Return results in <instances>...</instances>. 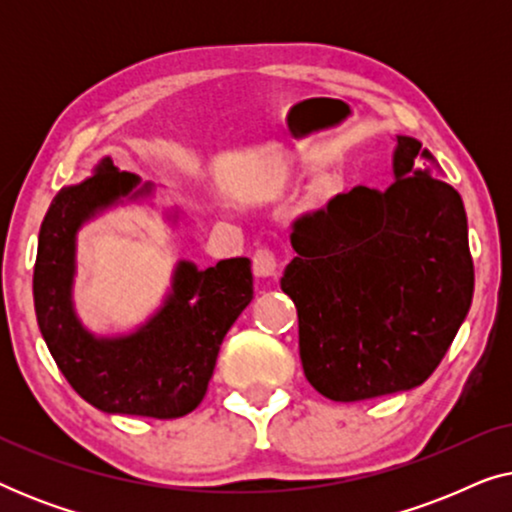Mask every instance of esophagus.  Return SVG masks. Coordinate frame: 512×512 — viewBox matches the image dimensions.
Returning a JSON list of instances; mask_svg holds the SVG:
<instances>
[{
	"instance_id": "esophagus-1",
	"label": "esophagus",
	"mask_w": 512,
	"mask_h": 512,
	"mask_svg": "<svg viewBox=\"0 0 512 512\" xmlns=\"http://www.w3.org/2000/svg\"><path fill=\"white\" fill-rule=\"evenodd\" d=\"M251 261H254V272H256L258 277L275 275L277 256H275V251H272L270 247H258L254 251V256H251Z\"/></svg>"
}]
</instances>
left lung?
Here are the masks:
<instances>
[{
    "mask_svg": "<svg viewBox=\"0 0 512 512\" xmlns=\"http://www.w3.org/2000/svg\"><path fill=\"white\" fill-rule=\"evenodd\" d=\"M396 181L354 186L291 223L282 291L298 310L307 382L338 403L426 382L473 300L461 195L417 139L398 137Z\"/></svg>",
    "mask_w": 512,
    "mask_h": 512,
    "instance_id": "left-lung-1",
    "label": "left lung"
}]
</instances>
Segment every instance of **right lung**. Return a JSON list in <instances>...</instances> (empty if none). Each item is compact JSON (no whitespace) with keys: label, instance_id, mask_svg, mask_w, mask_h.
Masks as SVG:
<instances>
[{"label":"right lung","instance_id":"1","mask_svg":"<svg viewBox=\"0 0 512 512\" xmlns=\"http://www.w3.org/2000/svg\"><path fill=\"white\" fill-rule=\"evenodd\" d=\"M135 184L137 177L104 158L83 184L60 188L39 230L34 312L48 352L83 401L116 415L174 419L205 398L221 342L254 298L251 261L226 258L202 272L181 263L174 293L149 326L130 338H93L69 300L74 235L83 219Z\"/></svg>","mask_w":512,"mask_h":512}]
</instances>
